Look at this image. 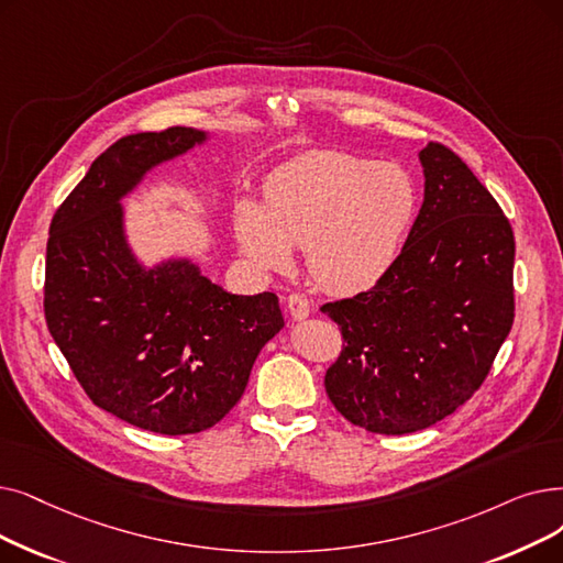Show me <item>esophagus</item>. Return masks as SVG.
<instances>
[{
    "mask_svg": "<svg viewBox=\"0 0 563 563\" xmlns=\"http://www.w3.org/2000/svg\"><path fill=\"white\" fill-rule=\"evenodd\" d=\"M287 310H289V314H291V320L301 322V320H306V317L310 314V303H308V299L301 297V295H289V297H287Z\"/></svg>",
    "mask_w": 563,
    "mask_h": 563,
    "instance_id": "obj_1",
    "label": "esophagus"
}]
</instances>
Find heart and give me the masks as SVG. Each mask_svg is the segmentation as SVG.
I'll list each match as a JSON object with an SVG mask.
<instances>
[{"instance_id":"1","label":"heart","mask_w":563,"mask_h":563,"mask_svg":"<svg viewBox=\"0 0 563 563\" xmlns=\"http://www.w3.org/2000/svg\"><path fill=\"white\" fill-rule=\"evenodd\" d=\"M419 211L405 167L342 152H314L268 179L264 207L241 200L236 243L264 274L287 272L306 249L312 280L333 295L373 287L400 255Z\"/></svg>"}]
</instances>
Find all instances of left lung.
I'll list each match as a JSON object with an SVG mask.
<instances>
[{"mask_svg":"<svg viewBox=\"0 0 563 563\" xmlns=\"http://www.w3.org/2000/svg\"><path fill=\"white\" fill-rule=\"evenodd\" d=\"M419 161L423 205L398 260L373 289L322 306L345 338L327 396L379 434L430 428L467 402L516 310V239L497 200L444 144Z\"/></svg>","mask_w":563,"mask_h":563,"instance_id":"obj_1","label":"left lung"}]
</instances>
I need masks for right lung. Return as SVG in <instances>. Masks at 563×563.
Segmentation results:
<instances>
[{
  "label": "right lung",
  "mask_w": 563,
  "mask_h": 563,
  "mask_svg": "<svg viewBox=\"0 0 563 563\" xmlns=\"http://www.w3.org/2000/svg\"><path fill=\"white\" fill-rule=\"evenodd\" d=\"M209 140L175 126L117 140L57 209L45 253V322L93 405L135 428L192 434L221 421L283 327L274 291L241 297L190 257L146 266L121 200L161 163Z\"/></svg>",
  "instance_id": "obj_1"
}]
</instances>
